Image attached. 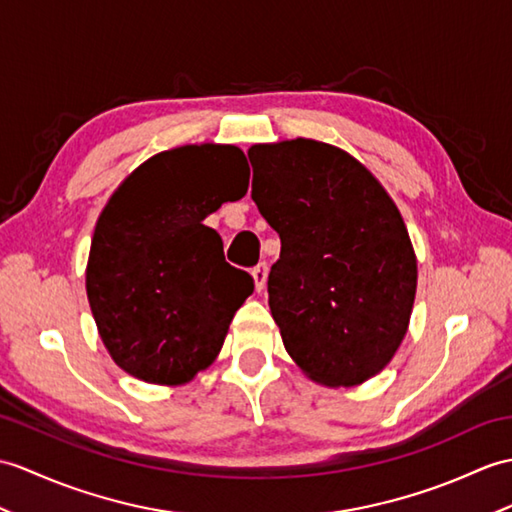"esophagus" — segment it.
Here are the masks:
<instances>
[{
  "label": "esophagus",
  "mask_w": 512,
  "mask_h": 512,
  "mask_svg": "<svg viewBox=\"0 0 512 512\" xmlns=\"http://www.w3.org/2000/svg\"><path fill=\"white\" fill-rule=\"evenodd\" d=\"M253 279H255L257 292H261V290L266 288V279H268V266H266V261H261V264H257V266L253 268Z\"/></svg>",
  "instance_id": "1"
}]
</instances>
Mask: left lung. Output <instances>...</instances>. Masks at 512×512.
Returning a JSON list of instances; mask_svg holds the SVG:
<instances>
[{"instance_id":"obj_1","label":"left lung","mask_w":512,"mask_h":512,"mask_svg":"<svg viewBox=\"0 0 512 512\" xmlns=\"http://www.w3.org/2000/svg\"><path fill=\"white\" fill-rule=\"evenodd\" d=\"M253 200L281 237L268 305L285 351L331 388L377 375L406 336L417 255L382 183L314 139L248 148Z\"/></svg>"}]
</instances>
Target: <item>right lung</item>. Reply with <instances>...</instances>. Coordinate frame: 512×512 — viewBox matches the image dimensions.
<instances>
[{
  "label": "right lung",
  "instance_id": "add662e5",
  "mask_svg": "<svg viewBox=\"0 0 512 512\" xmlns=\"http://www.w3.org/2000/svg\"><path fill=\"white\" fill-rule=\"evenodd\" d=\"M237 146L154 154L126 176L95 224L87 296L113 362L141 382L181 386L218 358L253 277L224 261L205 227L248 189Z\"/></svg>",
  "mask_w": 512,
  "mask_h": 512
}]
</instances>
